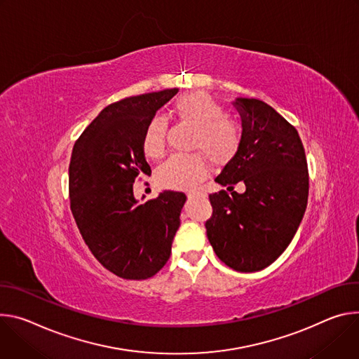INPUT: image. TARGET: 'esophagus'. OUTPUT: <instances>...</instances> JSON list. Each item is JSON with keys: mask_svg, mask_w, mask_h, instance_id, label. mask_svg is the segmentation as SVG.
<instances>
[{"mask_svg": "<svg viewBox=\"0 0 359 359\" xmlns=\"http://www.w3.org/2000/svg\"><path fill=\"white\" fill-rule=\"evenodd\" d=\"M188 196H201V198H205L207 194L204 191H200V189H191L187 192Z\"/></svg>", "mask_w": 359, "mask_h": 359, "instance_id": "esophagus-1", "label": "esophagus"}]
</instances>
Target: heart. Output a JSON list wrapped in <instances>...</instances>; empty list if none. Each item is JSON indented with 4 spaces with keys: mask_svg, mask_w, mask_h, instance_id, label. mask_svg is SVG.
I'll return each mask as SVG.
<instances>
[{
    "mask_svg": "<svg viewBox=\"0 0 359 359\" xmlns=\"http://www.w3.org/2000/svg\"><path fill=\"white\" fill-rule=\"evenodd\" d=\"M180 121L194 127L191 148L204 152L214 164H225L243 145V128L226 116V111L205 93H189L174 102ZM167 123L163 116H152L147 123L141 145L147 156L158 159L165 151ZM207 174L203 154L172 155L158 168L156 178L163 187L172 189L191 188Z\"/></svg>",
    "mask_w": 359,
    "mask_h": 359,
    "instance_id": "obj_1",
    "label": "heart"
}]
</instances>
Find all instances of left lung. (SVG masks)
<instances>
[{
    "instance_id": "obj_1",
    "label": "left lung",
    "mask_w": 359,
    "mask_h": 359,
    "mask_svg": "<svg viewBox=\"0 0 359 359\" xmlns=\"http://www.w3.org/2000/svg\"><path fill=\"white\" fill-rule=\"evenodd\" d=\"M243 145L215 182L231 191L210 194L207 236L217 257L240 272H255L280 257L302 221L309 177L298 131L271 105L236 98ZM241 180L246 192L232 191Z\"/></svg>"
}]
</instances>
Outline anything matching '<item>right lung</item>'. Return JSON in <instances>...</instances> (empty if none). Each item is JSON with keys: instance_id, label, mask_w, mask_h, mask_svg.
<instances>
[{"instance_id": "add662e5", "label": "right lung", "mask_w": 359, "mask_h": 359, "mask_svg": "<svg viewBox=\"0 0 359 359\" xmlns=\"http://www.w3.org/2000/svg\"><path fill=\"white\" fill-rule=\"evenodd\" d=\"M177 93L171 88L109 104L72 148L74 219L100 264L124 280H147L161 269L180 228L184 192L164 191L140 204L133 188L137 177L151 175L142 131Z\"/></svg>"}]
</instances>
